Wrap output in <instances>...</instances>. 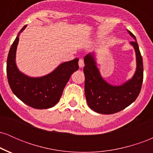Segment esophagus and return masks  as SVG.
<instances>
[{
    "label": "esophagus",
    "mask_w": 153,
    "mask_h": 153,
    "mask_svg": "<svg viewBox=\"0 0 153 153\" xmlns=\"http://www.w3.org/2000/svg\"><path fill=\"white\" fill-rule=\"evenodd\" d=\"M78 64H79V66H80V68H83L84 65H85V64H84L83 59H82V58H80V59H79Z\"/></svg>",
    "instance_id": "1"
}]
</instances>
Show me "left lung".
I'll return each instance as SVG.
<instances>
[{
    "mask_svg": "<svg viewBox=\"0 0 153 153\" xmlns=\"http://www.w3.org/2000/svg\"><path fill=\"white\" fill-rule=\"evenodd\" d=\"M136 40L134 35L128 31ZM137 57V70L131 80L119 86L107 83L100 75L93 54L84 57L85 94L86 101L92 110L103 114L120 111L132 103L140 94L143 81V57L137 41L131 42Z\"/></svg>",
    "mask_w": 153,
    "mask_h": 153,
    "instance_id": "obj_1",
    "label": "left lung"
}]
</instances>
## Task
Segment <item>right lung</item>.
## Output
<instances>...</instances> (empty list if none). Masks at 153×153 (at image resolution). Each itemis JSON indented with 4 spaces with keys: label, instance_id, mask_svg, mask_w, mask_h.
I'll return each mask as SVG.
<instances>
[{
    "label": "right lung",
    "instance_id": "obj_1",
    "mask_svg": "<svg viewBox=\"0 0 153 153\" xmlns=\"http://www.w3.org/2000/svg\"><path fill=\"white\" fill-rule=\"evenodd\" d=\"M21 29L10 47L7 58V78L13 93L21 101L36 109L54 106L59 101L71 75L78 70V58L63 62L53 72L41 78H30L21 73L16 65V51Z\"/></svg>",
    "mask_w": 153,
    "mask_h": 153
}]
</instances>
